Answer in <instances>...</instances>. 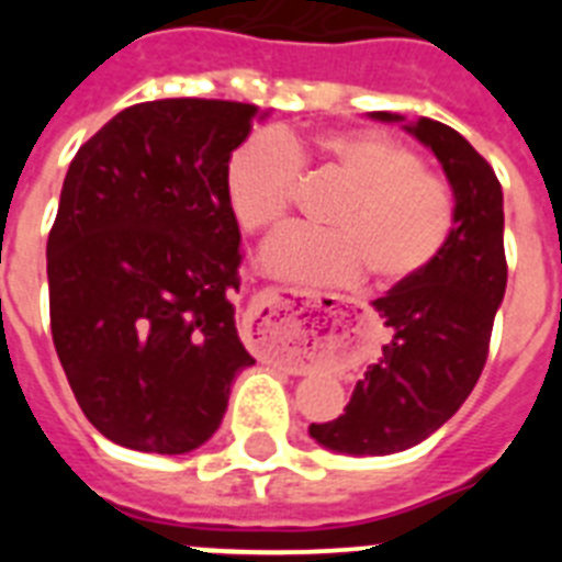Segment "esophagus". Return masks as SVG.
Masks as SVG:
<instances>
[{
    "mask_svg": "<svg viewBox=\"0 0 562 562\" xmlns=\"http://www.w3.org/2000/svg\"><path fill=\"white\" fill-rule=\"evenodd\" d=\"M290 297H292V304H301V310H304V306H310V297L312 295H306V292H295V290H276V286H270V290H265L261 292V295L256 297L258 304L261 306H281V304H290ZM258 351H270V346H258Z\"/></svg>",
    "mask_w": 562,
    "mask_h": 562,
    "instance_id": "obj_1",
    "label": "esophagus"
}]
</instances>
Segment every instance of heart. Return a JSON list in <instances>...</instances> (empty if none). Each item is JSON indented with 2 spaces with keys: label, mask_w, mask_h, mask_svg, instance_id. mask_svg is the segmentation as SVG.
Returning a JSON list of instances; mask_svg holds the SVG:
<instances>
[{
  "label": "heart",
  "mask_w": 562,
  "mask_h": 562,
  "mask_svg": "<svg viewBox=\"0 0 562 562\" xmlns=\"http://www.w3.org/2000/svg\"><path fill=\"white\" fill-rule=\"evenodd\" d=\"M301 162L346 188L326 213L329 231L286 227L261 247L258 265L284 281L376 286L405 284L428 270L456 227V196L419 154L380 132H326L312 140L256 134L231 154L225 193L245 231L281 225Z\"/></svg>",
  "instance_id": "b5f03b06"
}]
</instances>
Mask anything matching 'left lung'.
<instances>
[{
  "label": "left lung",
  "instance_id": "left-lung-1",
  "mask_svg": "<svg viewBox=\"0 0 562 562\" xmlns=\"http://www.w3.org/2000/svg\"><path fill=\"white\" fill-rule=\"evenodd\" d=\"M402 123V114L371 112ZM436 154L456 196L448 247L416 278L374 301L394 337L357 380L346 414L310 425L326 450L389 456L408 450L445 425L479 382L493 321L504 301V193L490 162L456 128L430 117L405 123Z\"/></svg>",
  "mask_w": 562,
  "mask_h": 562
}]
</instances>
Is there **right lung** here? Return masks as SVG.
Wrapping results in <instances>:
<instances>
[{"instance_id": "1", "label": "right lung", "mask_w": 562, "mask_h": 562, "mask_svg": "<svg viewBox=\"0 0 562 562\" xmlns=\"http://www.w3.org/2000/svg\"><path fill=\"white\" fill-rule=\"evenodd\" d=\"M267 117L252 103H134L64 177L47 238L49 326L87 416L109 441L160 456L205 445L236 374L241 233L225 168Z\"/></svg>"}]
</instances>
